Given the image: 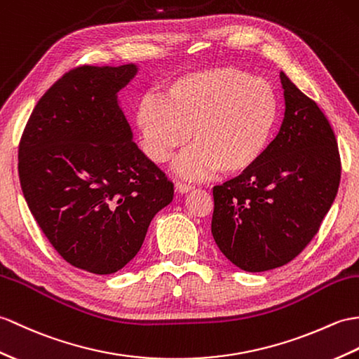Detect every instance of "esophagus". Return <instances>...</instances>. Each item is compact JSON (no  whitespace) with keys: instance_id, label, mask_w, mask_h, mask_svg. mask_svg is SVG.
Wrapping results in <instances>:
<instances>
[{"instance_id":"esophagus-1","label":"esophagus","mask_w":359,"mask_h":359,"mask_svg":"<svg viewBox=\"0 0 359 359\" xmlns=\"http://www.w3.org/2000/svg\"><path fill=\"white\" fill-rule=\"evenodd\" d=\"M174 188H176L177 193L185 194V193H188V191L193 189L194 187L193 185H187V183H182V182H176V183H174Z\"/></svg>"}]
</instances>
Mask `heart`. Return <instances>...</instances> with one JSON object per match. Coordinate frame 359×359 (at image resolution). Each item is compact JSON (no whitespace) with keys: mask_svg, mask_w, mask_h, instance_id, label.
I'll return each instance as SVG.
<instances>
[{"mask_svg":"<svg viewBox=\"0 0 359 359\" xmlns=\"http://www.w3.org/2000/svg\"><path fill=\"white\" fill-rule=\"evenodd\" d=\"M280 102L271 82L236 67L183 74L165 88L163 99L145 96L136 108L142 149L165 163L194 142L172 165L183 179L200 180L220 170L246 172L262 159L278 121Z\"/></svg>","mask_w":359,"mask_h":359,"instance_id":"1","label":"heart"}]
</instances>
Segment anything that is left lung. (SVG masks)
I'll list each match as a JSON object with an SVG mask.
<instances>
[{"label": "left lung", "mask_w": 359, "mask_h": 359, "mask_svg": "<svg viewBox=\"0 0 359 359\" xmlns=\"http://www.w3.org/2000/svg\"><path fill=\"white\" fill-rule=\"evenodd\" d=\"M285 119L263 157L214 187L212 237L246 272L287 264L309 245L337 197L338 144L326 116L280 73Z\"/></svg>", "instance_id": "obj_1"}]
</instances>
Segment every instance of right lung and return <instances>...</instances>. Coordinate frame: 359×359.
Masks as SVG:
<instances>
[{"label":"right lung","instance_id":"obj_1","mask_svg":"<svg viewBox=\"0 0 359 359\" xmlns=\"http://www.w3.org/2000/svg\"><path fill=\"white\" fill-rule=\"evenodd\" d=\"M139 67H78L39 99L18 172L29 210L67 263L114 273L136 257L172 182L133 142L118 93Z\"/></svg>","mask_w":359,"mask_h":359}]
</instances>
